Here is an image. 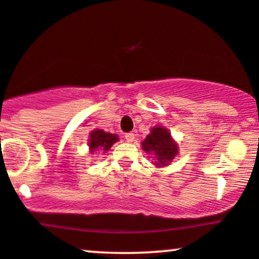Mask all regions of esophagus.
<instances>
[{
  "label": "esophagus",
  "instance_id": "1",
  "mask_svg": "<svg viewBox=\"0 0 259 259\" xmlns=\"http://www.w3.org/2000/svg\"><path fill=\"white\" fill-rule=\"evenodd\" d=\"M134 139H135V135H134V133L125 134V140L127 142H133Z\"/></svg>",
  "mask_w": 259,
  "mask_h": 259
}]
</instances>
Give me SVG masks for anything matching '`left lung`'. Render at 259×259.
Wrapping results in <instances>:
<instances>
[{
  "label": "left lung",
  "mask_w": 259,
  "mask_h": 259,
  "mask_svg": "<svg viewBox=\"0 0 259 259\" xmlns=\"http://www.w3.org/2000/svg\"><path fill=\"white\" fill-rule=\"evenodd\" d=\"M145 152L152 156L153 164L158 168L168 167L175 157L179 154V145L164 126H153L141 142Z\"/></svg>",
  "instance_id": "obj_1"
}]
</instances>
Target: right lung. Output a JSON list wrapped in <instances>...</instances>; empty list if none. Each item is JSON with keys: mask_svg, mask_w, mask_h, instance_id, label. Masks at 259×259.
Listing matches in <instances>:
<instances>
[{"mask_svg": "<svg viewBox=\"0 0 259 259\" xmlns=\"http://www.w3.org/2000/svg\"><path fill=\"white\" fill-rule=\"evenodd\" d=\"M118 140L119 138L115 134L107 133L102 129H94L90 133V139H89V150L91 154H94L96 151H102L105 153Z\"/></svg>", "mask_w": 259, "mask_h": 259, "instance_id": "obj_1", "label": "right lung"}]
</instances>
